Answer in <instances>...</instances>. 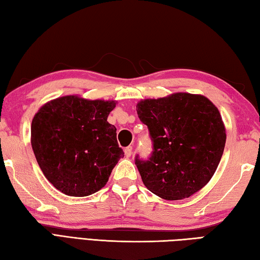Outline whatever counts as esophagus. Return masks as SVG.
Returning a JSON list of instances; mask_svg holds the SVG:
<instances>
[{
	"mask_svg": "<svg viewBox=\"0 0 260 260\" xmlns=\"http://www.w3.org/2000/svg\"><path fill=\"white\" fill-rule=\"evenodd\" d=\"M132 152H133V147H132V146H127L126 149H125V155H126L127 157H129V156L132 155Z\"/></svg>",
	"mask_w": 260,
	"mask_h": 260,
	"instance_id": "1",
	"label": "esophagus"
}]
</instances>
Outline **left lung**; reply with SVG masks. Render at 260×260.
<instances>
[{
  "label": "left lung",
  "instance_id": "left-lung-1",
  "mask_svg": "<svg viewBox=\"0 0 260 260\" xmlns=\"http://www.w3.org/2000/svg\"><path fill=\"white\" fill-rule=\"evenodd\" d=\"M137 115L149 128L152 152L135 156V165L150 191L168 201L188 198L214 175L225 146L220 111L203 95L175 93L145 99Z\"/></svg>",
  "mask_w": 260,
  "mask_h": 260
}]
</instances>
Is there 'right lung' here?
<instances>
[{"instance_id":"1","label":"right lung","mask_w":260,"mask_h":260,"mask_svg":"<svg viewBox=\"0 0 260 260\" xmlns=\"http://www.w3.org/2000/svg\"><path fill=\"white\" fill-rule=\"evenodd\" d=\"M115 101L66 95L44 105L31 124V145L40 169L56 189L83 197L109 179L124 152L107 121Z\"/></svg>"}]
</instances>
